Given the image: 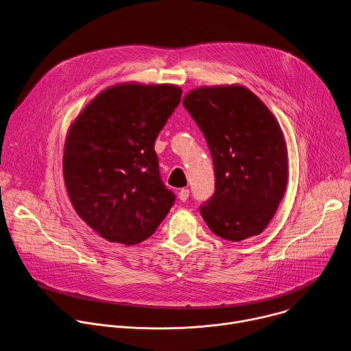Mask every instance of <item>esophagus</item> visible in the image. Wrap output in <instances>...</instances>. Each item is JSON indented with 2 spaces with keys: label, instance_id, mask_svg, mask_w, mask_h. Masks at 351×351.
Instances as JSON below:
<instances>
[{
  "label": "esophagus",
  "instance_id": "esophagus-1",
  "mask_svg": "<svg viewBox=\"0 0 351 351\" xmlns=\"http://www.w3.org/2000/svg\"><path fill=\"white\" fill-rule=\"evenodd\" d=\"M178 197H180L181 202H185V200L189 197V189L182 188V189L178 192Z\"/></svg>",
  "mask_w": 351,
  "mask_h": 351
}]
</instances>
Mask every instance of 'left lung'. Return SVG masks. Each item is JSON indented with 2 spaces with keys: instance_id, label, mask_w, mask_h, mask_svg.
Segmentation results:
<instances>
[{
  "instance_id": "1",
  "label": "left lung",
  "mask_w": 351,
  "mask_h": 351,
  "mask_svg": "<svg viewBox=\"0 0 351 351\" xmlns=\"http://www.w3.org/2000/svg\"><path fill=\"white\" fill-rule=\"evenodd\" d=\"M204 135L215 166V193L200 204L217 237L239 242L274 217L288 182L285 138L268 108L242 86L199 87L182 99Z\"/></svg>"
}]
</instances>
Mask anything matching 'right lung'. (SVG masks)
<instances>
[{
	"label": "right lung",
	"instance_id": "obj_1",
	"mask_svg": "<svg viewBox=\"0 0 351 351\" xmlns=\"http://www.w3.org/2000/svg\"><path fill=\"white\" fill-rule=\"evenodd\" d=\"M171 84H119L70 125L63 178L77 215L109 242L149 238L176 202L159 171L155 141L181 101Z\"/></svg>",
	"mask_w": 351,
	"mask_h": 351
}]
</instances>
